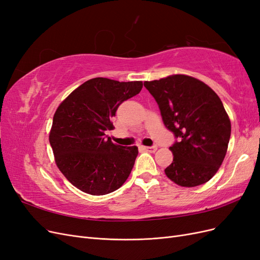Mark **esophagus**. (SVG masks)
I'll return each mask as SVG.
<instances>
[{
	"label": "esophagus",
	"mask_w": 260,
	"mask_h": 260,
	"mask_svg": "<svg viewBox=\"0 0 260 260\" xmlns=\"http://www.w3.org/2000/svg\"><path fill=\"white\" fill-rule=\"evenodd\" d=\"M141 148H143L144 151H147V152L154 153V152H156L157 146H156V145H153V146H141Z\"/></svg>",
	"instance_id": "1"
}]
</instances>
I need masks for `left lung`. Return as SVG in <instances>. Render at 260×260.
Returning <instances> with one entry per match:
<instances>
[{
	"instance_id": "left-lung-1",
	"label": "left lung",
	"mask_w": 260,
	"mask_h": 260,
	"mask_svg": "<svg viewBox=\"0 0 260 260\" xmlns=\"http://www.w3.org/2000/svg\"><path fill=\"white\" fill-rule=\"evenodd\" d=\"M162 121L174 133V160L165 174L181 186L206 183L224 159L231 122L221 100L207 84L185 75L145 81Z\"/></svg>"
}]
</instances>
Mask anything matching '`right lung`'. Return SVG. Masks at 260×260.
Here are the masks:
<instances>
[{
    "label": "right lung",
    "instance_id": "1",
    "mask_svg": "<svg viewBox=\"0 0 260 260\" xmlns=\"http://www.w3.org/2000/svg\"><path fill=\"white\" fill-rule=\"evenodd\" d=\"M142 86V81L93 78L70 93L55 112L50 132L55 161L80 191L105 195L128 179L138 147L117 145L105 131L114 128L111 118L119 105L139 94Z\"/></svg>",
    "mask_w": 260,
    "mask_h": 260
}]
</instances>
